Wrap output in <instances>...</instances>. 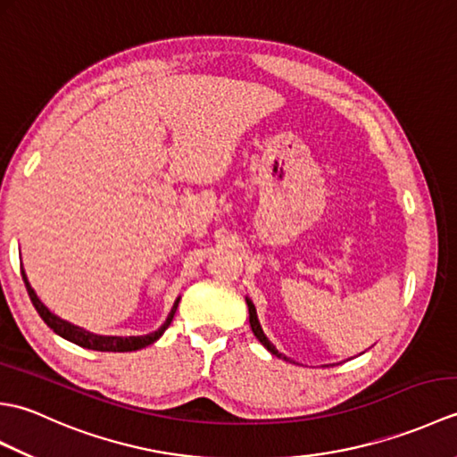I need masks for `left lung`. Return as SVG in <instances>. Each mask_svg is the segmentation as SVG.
Returning <instances> with one entry per match:
<instances>
[{
  "mask_svg": "<svg viewBox=\"0 0 457 457\" xmlns=\"http://www.w3.org/2000/svg\"><path fill=\"white\" fill-rule=\"evenodd\" d=\"M245 303H247V308H249V324H251V329H253V334H255V337L259 339L261 344H263L270 353L273 355H277V357H283L285 361H290V359L287 357V355H283V353H278V349L269 342V337L263 334V328H261V324H259V318H257V310H255V304L251 303L249 298H245Z\"/></svg>",
  "mask_w": 457,
  "mask_h": 457,
  "instance_id": "1",
  "label": "left lung"
}]
</instances>
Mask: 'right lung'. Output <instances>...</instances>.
I'll return each instance as SVG.
<instances>
[{
	"instance_id": "obj_1",
	"label": "right lung",
	"mask_w": 457,
	"mask_h": 457,
	"mask_svg": "<svg viewBox=\"0 0 457 457\" xmlns=\"http://www.w3.org/2000/svg\"><path fill=\"white\" fill-rule=\"evenodd\" d=\"M23 280H25V287H27V293H29V298H31V303L35 306V310L38 312V316H41L45 320V324L53 329L54 334H58L61 337L68 339V342H72L76 345L80 347H86V349H94V352H137V349L141 347H147L151 344L157 342V339L164 334V329H167L172 322L174 318V312H177L179 308V303H180V296L177 298V303H174L170 314L167 316V320H164V324L157 329V332L153 334H147V336H129V337H120V336H98V334H92V332H86V329L74 326L71 322H66V320L58 318L56 314H53L51 310H48L41 300H38V296L35 295V290L31 288V285H29L27 280V275L23 270Z\"/></svg>"
}]
</instances>
